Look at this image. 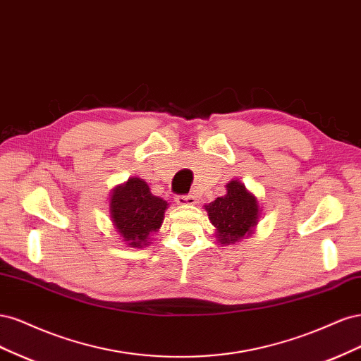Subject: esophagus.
Returning a JSON list of instances; mask_svg holds the SVG:
<instances>
[{
    "label": "esophagus",
    "mask_w": 361,
    "mask_h": 361,
    "mask_svg": "<svg viewBox=\"0 0 361 361\" xmlns=\"http://www.w3.org/2000/svg\"><path fill=\"white\" fill-rule=\"evenodd\" d=\"M176 203L180 206H192L197 203V199H195L194 195H178Z\"/></svg>",
    "instance_id": "1"
}]
</instances>
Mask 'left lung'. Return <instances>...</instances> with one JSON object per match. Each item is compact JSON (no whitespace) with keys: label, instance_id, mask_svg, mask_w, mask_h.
I'll list each match as a JSON object with an SVG mask.
<instances>
[{"label":"left lung","instance_id":"obj_1","mask_svg":"<svg viewBox=\"0 0 361 361\" xmlns=\"http://www.w3.org/2000/svg\"><path fill=\"white\" fill-rule=\"evenodd\" d=\"M226 190V195L204 204V209L216 228L218 243L231 245L253 233L259 221V203L239 180L228 182Z\"/></svg>","mask_w":361,"mask_h":361}]
</instances>
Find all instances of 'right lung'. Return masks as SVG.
<instances>
[{"label": "right lung", "mask_w": 361, "mask_h": 361, "mask_svg": "<svg viewBox=\"0 0 361 361\" xmlns=\"http://www.w3.org/2000/svg\"><path fill=\"white\" fill-rule=\"evenodd\" d=\"M169 203L150 192L140 178H129L111 192V221L129 247L149 245V235L158 232Z\"/></svg>", "instance_id": "add662e5"}]
</instances>
